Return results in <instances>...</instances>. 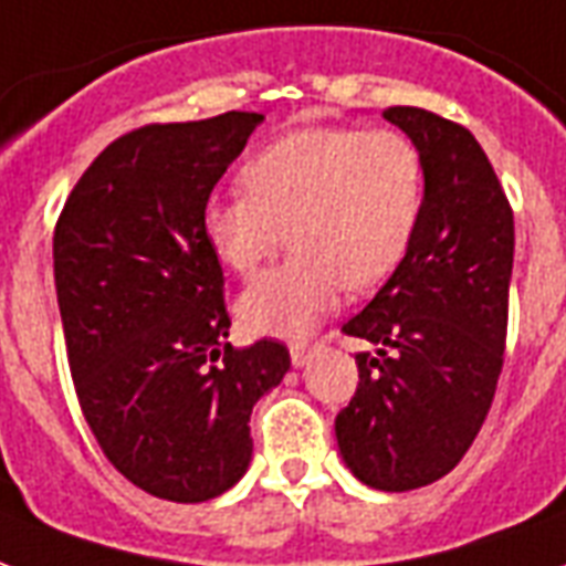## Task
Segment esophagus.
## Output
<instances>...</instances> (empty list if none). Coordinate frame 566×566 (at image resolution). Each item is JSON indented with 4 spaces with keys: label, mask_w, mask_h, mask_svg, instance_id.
<instances>
[{
    "label": "esophagus",
    "mask_w": 566,
    "mask_h": 566,
    "mask_svg": "<svg viewBox=\"0 0 566 566\" xmlns=\"http://www.w3.org/2000/svg\"><path fill=\"white\" fill-rule=\"evenodd\" d=\"M315 345H294L291 347V363H294L296 368H303L312 363V357H315Z\"/></svg>",
    "instance_id": "1"
}]
</instances>
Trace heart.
Returning a JSON list of instances; mask_svg holds the SVG:
<instances>
[{
	"label": "heart",
	"instance_id": "heart-1",
	"mask_svg": "<svg viewBox=\"0 0 566 566\" xmlns=\"http://www.w3.org/2000/svg\"><path fill=\"white\" fill-rule=\"evenodd\" d=\"M240 177L245 191L203 203V237L242 279L291 240V261L240 300L242 324L266 336H305L345 287L368 291L389 279L420 224L422 155L396 128H300L251 155Z\"/></svg>",
	"mask_w": 566,
	"mask_h": 566
}]
</instances>
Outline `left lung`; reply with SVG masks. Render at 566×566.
I'll return each instance as SVG.
<instances>
[{
    "mask_svg": "<svg viewBox=\"0 0 566 566\" xmlns=\"http://www.w3.org/2000/svg\"><path fill=\"white\" fill-rule=\"evenodd\" d=\"M422 155L411 249L342 326L375 350L336 417L342 459L380 492L420 489L462 462L495 399L513 275V209L474 134L422 107H387Z\"/></svg>",
    "mask_w": 566,
    "mask_h": 566,
    "instance_id": "obj_1",
    "label": "left lung"
}]
</instances>
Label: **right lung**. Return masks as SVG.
<instances>
[{"instance_id": "add662e5", "label": "right lung", "mask_w": 566, "mask_h": 566, "mask_svg": "<svg viewBox=\"0 0 566 566\" xmlns=\"http://www.w3.org/2000/svg\"><path fill=\"white\" fill-rule=\"evenodd\" d=\"M261 113L144 125L77 179L53 233V279L83 417L149 495L200 504L240 483L254 401L291 368L282 342H228L224 272L203 203Z\"/></svg>"}]
</instances>
